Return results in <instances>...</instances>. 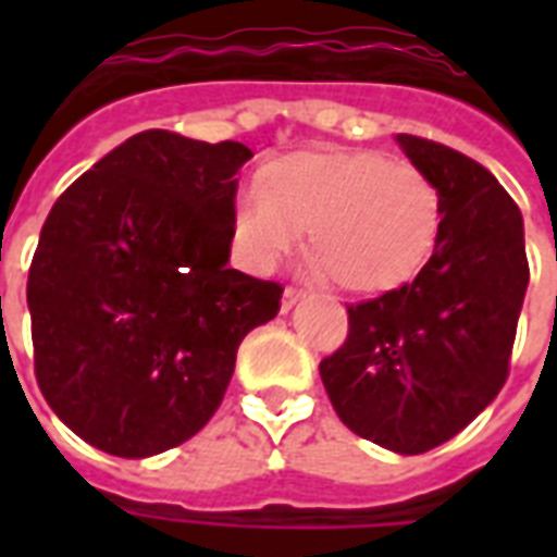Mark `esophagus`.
I'll use <instances>...</instances> for the list:
<instances>
[{"label": "esophagus", "instance_id": "1", "mask_svg": "<svg viewBox=\"0 0 557 557\" xmlns=\"http://www.w3.org/2000/svg\"><path fill=\"white\" fill-rule=\"evenodd\" d=\"M304 297L306 292H300V288H286V292H283V312H288V309H292L297 300H304Z\"/></svg>", "mask_w": 557, "mask_h": 557}]
</instances>
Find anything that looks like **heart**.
<instances>
[{"label": "heart", "instance_id": "heart-1", "mask_svg": "<svg viewBox=\"0 0 557 557\" xmlns=\"http://www.w3.org/2000/svg\"><path fill=\"white\" fill-rule=\"evenodd\" d=\"M304 231L318 277L381 295L410 283L433 257L442 196L422 170L381 152H288L262 170L260 187L236 196V253L248 269L271 271Z\"/></svg>", "mask_w": 557, "mask_h": 557}]
</instances>
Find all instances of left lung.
<instances>
[{
	"label": "left lung",
	"mask_w": 557,
	"mask_h": 557,
	"mask_svg": "<svg viewBox=\"0 0 557 557\" xmlns=\"http://www.w3.org/2000/svg\"><path fill=\"white\" fill-rule=\"evenodd\" d=\"M396 141L440 190V243L413 283L349 306V335L321 379L349 431L424 454L506 384L529 262L520 208L483 164L416 135Z\"/></svg>",
	"instance_id": "8db88e82"
}]
</instances>
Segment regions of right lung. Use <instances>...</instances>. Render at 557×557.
<instances>
[{
    "mask_svg": "<svg viewBox=\"0 0 557 557\" xmlns=\"http://www.w3.org/2000/svg\"><path fill=\"white\" fill-rule=\"evenodd\" d=\"M239 141L126 138L48 213L28 271L34 370L48 407L112 457L199 433L236 349L283 288L227 269Z\"/></svg>",
    "mask_w": 557,
    "mask_h": 557,
    "instance_id": "1",
    "label": "right lung"
}]
</instances>
